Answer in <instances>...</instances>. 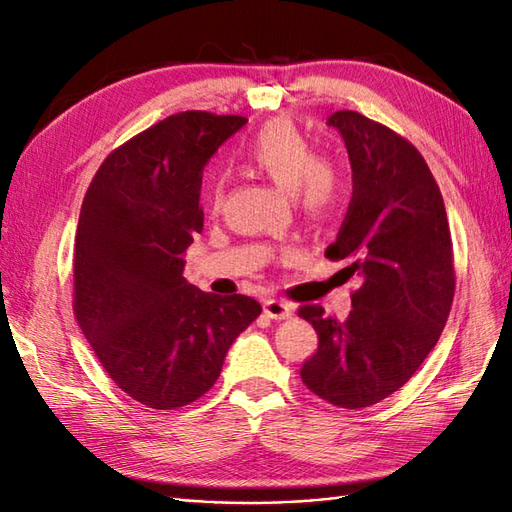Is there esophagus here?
<instances>
[{
  "label": "esophagus",
  "mask_w": 512,
  "mask_h": 512,
  "mask_svg": "<svg viewBox=\"0 0 512 512\" xmlns=\"http://www.w3.org/2000/svg\"><path fill=\"white\" fill-rule=\"evenodd\" d=\"M263 311L267 317H271V320H289V317L293 315V306L289 302H282V300H265L263 304Z\"/></svg>",
  "instance_id": "esophagus-1"
}]
</instances>
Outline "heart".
<instances>
[{
	"mask_svg": "<svg viewBox=\"0 0 512 512\" xmlns=\"http://www.w3.org/2000/svg\"><path fill=\"white\" fill-rule=\"evenodd\" d=\"M247 162L274 184L293 192L295 206L311 221H328L342 210L348 195L344 170L317 155L315 144L291 120H274L260 129L245 149ZM223 184L214 181L210 206L217 210Z\"/></svg>",
	"mask_w": 512,
	"mask_h": 512,
	"instance_id": "1",
	"label": "heart"
}]
</instances>
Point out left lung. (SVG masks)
Instances as JSON below:
<instances>
[{
    "instance_id": "1",
    "label": "left lung",
    "mask_w": 512,
    "mask_h": 512,
    "mask_svg": "<svg viewBox=\"0 0 512 512\" xmlns=\"http://www.w3.org/2000/svg\"><path fill=\"white\" fill-rule=\"evenodd\" d=\"M328 124L348 149L352 199L326 258L348 260L361 287L344 322L300 306L320 339L300 377L326 403L359 410L403 388L436 346L456 265L445 201L416 146L359 111H335Z\"/></svg>"
}]
</instances>
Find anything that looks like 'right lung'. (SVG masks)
I'll use <instances>...</instances> for the list:
<instances>
[{"mask_svg":"<svg viewBox=\"0 0 512 512\" xmlns=\"http://www.w3.org/2000/svg\"><path fill=\"white\" fill-rule=\"evenodd\" d=\"M243 116L181 111L113 149L89 184L74 238L76 322L109 379L153 410L217 383L227 348L263 311L247 295L188 285L203 230L201 170Z\"/></svg>","mask_w":512,"mask_h":512,"instance_id":"add662e5","label":"right lung"}]
</instances>
